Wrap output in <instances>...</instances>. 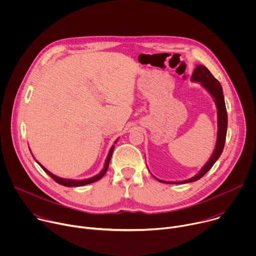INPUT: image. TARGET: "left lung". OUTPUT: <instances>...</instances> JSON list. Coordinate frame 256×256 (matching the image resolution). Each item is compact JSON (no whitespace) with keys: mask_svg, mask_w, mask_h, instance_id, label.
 I'll return each mask as SVG.
<instances>
[{"mask_svg":"<svg viewBox=\"0 0 256 256\" xmlns=\"http://www.w3.org/2000/svg\"><path fill=\"white\" fill-rule=\"evenodd\" d=\"M192 80L194 82H200V84L208 90V92L212 96L214 99L216 108H218V136H216V142L214 151L210 158V160L206 162V164L204 166V168L200 170V172L194 176L192 178H190L188 180L178 181V182H168L163 181L158 178H156L158 181L163 182V184H188V182H192L196 180L200 179L216 163V161L220 158L225 146L226 140V134H227V126H228V116H227V109L223 94L222 86L212 75V72L202 64L196 66L194 68Z\"/></svg>","mask_w":256,"mask_h":256,"instance_id":"obj_1","label":"left lung"}]
</instances>
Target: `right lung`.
Returning a JSON list of instances; mask_svg holds the SVG:
<instances>
[{
	"mask_svg": "<svg viewBox=\"0 0 256 256\" xmlns=\"http://www.w3.org/2000/svg\"><path fill=\"white\" fill-rule=\"evenodd\" d=\"M114 146H112L110 151H109L108 153V156L106 158V161H105V164H104V168L103 170L96 176L94 177H91V178H88V179H84V180H70V179H64V178H60V177H58L56 175H54L52 173H50L48 169H46L42 165H40L38 162V164L42 166V168L46 171V174H48L56 182H58V184L60 186H68V188H72V186H86V184H92V182H95V181H98L99 179H101L104 174L106 173L107 169H108V166H109V162H110V159H112V153H114Z\"/></svg>",
	"mask_w": 256,
	"mask_h": 256,
	"instance_id": "obj_1",
	"label": "right lung"
}]
</instances>
